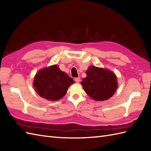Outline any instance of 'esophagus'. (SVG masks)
I'll list each match as a JSON object with an SVG mask.
<instances>
[{"label":"esophagus","mask_w":151,"mask_h":151,"mask_svg":"<svg viewBox=\"0 0 151 151\" xmlns=\"http://www.w3.org/2000/svg\"><path fill=\"white\" fill-rule=\"evenodd\" d=\"M75 81L76 83H78V82H80V78H79V77H78V78H75Z\"/></svg>","instance_id":"esophagus-1"}]
</instances>
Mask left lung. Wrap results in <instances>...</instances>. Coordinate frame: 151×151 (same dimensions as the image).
I'll return each mask as SVG.
<instances>
[{"mask_svg": "<svg viewBox=\"0 0 151 151\" xmlns=\"http://www.w3.org/2000/svg\"><path fill=\"white\" fill-rule=\"evenodd\" d=\"M86 75L81 84L85 92L94 100H106L116 92L118 87L116 76L109 70L90 66Z\"/></svg>", "mask_w": 151, "mask_h": 151, "instance_id": "1", "label": "left lung"}]
</instances>
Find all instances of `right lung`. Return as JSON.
Here are the masks:
<instances>
[{
  "mask_svg": "<svg viewBox=\"0 0 151 151\" xmlns=\"http://www.w3.org/2000/svg\"><path fill=\"white\" fill-rule=\"evenodd\" d=\"M75 83L57 65L41 69L35 76L33 86L38 95L49 100H58L67 93Z\"/></svg>",
  "mask_w": 151,
  "mask_h": 151,
  "instance_id": "1",
  "label": "right lung"
}]
</instances>
